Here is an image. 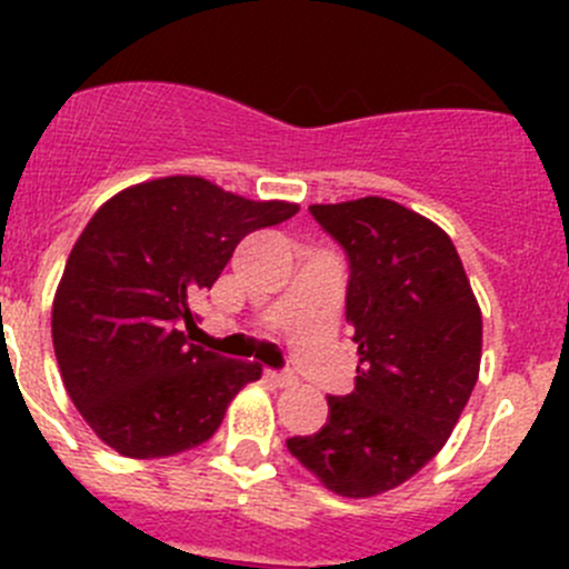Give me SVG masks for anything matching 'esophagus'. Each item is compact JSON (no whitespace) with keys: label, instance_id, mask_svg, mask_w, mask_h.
I'll return each instance as SVG.
<instances>
[{"label":"esophagus","instance_id":"1","mask_svg":"<svg viewBox=\"0 0 569 569\" xmlns=\"http://www.w3.org/2000/svg\"><path fill=\"white\" fill-rule=\"evenodd\" d=\"M267 377H269V380H272L278 388H291V386H297L295 375H278V371H267Z\"/></svg>","mask_w":569,"mask_h":569}]
</instances>
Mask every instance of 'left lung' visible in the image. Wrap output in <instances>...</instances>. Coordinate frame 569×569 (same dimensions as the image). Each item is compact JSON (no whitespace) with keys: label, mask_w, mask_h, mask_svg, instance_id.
Returning a JSON list of instances; mask_svg holds the SVG:
<instances>
[{"label":"left lung","mask_w":569,"mask_h":569,"mask_svg":"<svg viewBox=\"0 0 569 569\" xmlns=\"http://www.w3.org/2000/svg\"><path fill=\"white\" fill-rule=\"evenodd\" d=\"M347 250L355 391L327 396V423L289 438L330 492L371 498L405 485L455 432L481 363V308L449 233L388 198L313 203Z\"/></svg>","instance_id":"left-lung-1"}]
</instances>
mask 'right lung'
Wrapping results in <instances>:
<instances>
[{"mask_svg":"<svg viewBox=\"0 0 569 569\" xmlns=\"http://www.w3.org/2000/svg\"><path fill=\"white\" fill-rule=\"evenodd\" d=\"M300 211L250 200L200 176L120 189L73 244L51 302L62 386L96 438L131 460L206 443L261 366L187 341L192 300L258 228Z\"/></svg>","mask_w":569,"mask_h":569,"instance_id":"right-lung-1","label":"right lung"}]
</instances>
